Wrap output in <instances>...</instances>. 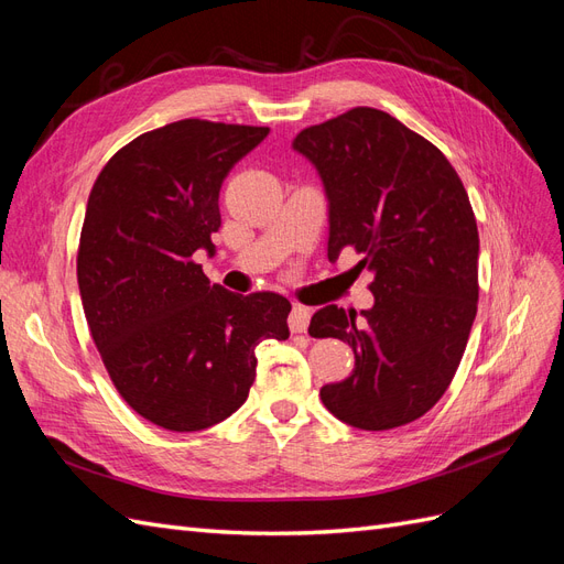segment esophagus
<instances>
[{
	"label": "esophagus",
	"mask_w": 564,
	"mask_h": 564,
	"mask_svg": "<svg viewBox=\"0 0 564 564\" xmlns=\"http://www.w3.org/2000/svg\"><path fill=\"white\" fill-rule=\"evenodd\" d=\"M308 322H311V311L303 308V305H294L292 313H289V329H292V334H303L308 329Z\"/></svg>",
	"instance_id": "esophagus-1"
}]
</instances>
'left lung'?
Returning a JSON list of instances; mask_svg holds the SVG:
<instances>
[{
  "mask_svg": "<svg viewBox=\"0 0 564 564\" xmlns=\"http://www.w3.org/2000/svg\"><path fill=\"white\" fill-rule=\"evenodd\" d=\"M294 148L322 176L329 199L327 259L362 256L373 308L327 305L311 336H334L355 352L346 381L322 386L329 412L362 431L421 419L445 395L477 313L475 214L442 152L395 117L352 108L303 129Z\"/></svg>",
  "mask_w": 564,
  "mask_h": 564,
  "instance_id": "left-lung-1",
  "label": "left lung"
}]
</instances>
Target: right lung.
I'll use <instances>...</instances> for the list:
<instances>
[{
  "instance_id": "add662e5",
  "label": "right lung",
  "mask_w": 564,
  "mask_h": 564,
  "mask_svg": "<svg viewBox=\"0 0 564 564\" xmlns=\"http://www.w3.org/2000/svg\"><path fill=\"white\" fill-rule=\"evenodd\" d=\"M268 127L181 119L119 148L91 187L77 249L84 315L108 377L174 433L228 419L249 395L256 346L289 336L292 303L209 284L218 193Z\"/></svg>"
}]
</instances>
